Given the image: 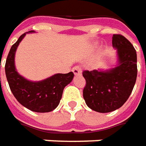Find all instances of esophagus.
Segmentation results:
<instances>
[{"mask_svg":"<svg viewBox=\"0 0 146 146\" xmlns=\"http://www.w3.org/2000/svg\"><path fill=\"white\" fill-rule=\"evenodd\" d=\"M72 71H73V73L75 75H81V73H82V68H81V67H79V66H75V67H73Z\"/></svg>","mask_w":146,"mask_h":146,"instance_id":"esophagus-1","label":"esophagus"}]
</instances>
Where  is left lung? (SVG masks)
Masks as SVG:
<instances>
[{"mask_svg": "<svg viewBox=\"0 0 146 146\" xmlns=\"http://www.w3.org/2000/svg\"><path fill=\"white\" fill-rule=\"evenodd\" d=\"M112 44L117 49V65L106 71H84L83 98L87 106L99 113L120 108L129 97L136 83L137 53L125 36L113 34Z\"/></svg>", "mask_w": 146, "mask_h": 146, "instance_id": "1", "label": "left lung"}]
</instances>
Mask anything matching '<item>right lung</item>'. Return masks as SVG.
I'll use <instances>...</instances> for the list:
<instances>
[{
  "label": "right lung",
  "instance_id": "add662e5",
  "mask_svg": "<svg viewBox=\"0 0 146 146\" xmlns=\"http://www.w3.org/2000/svg\"><path fill=\"white\" fill-rule=\"evenodd\" d=\"M30 31L29 33H33ZM24 33L12 46L5 63V75L10 90L18 102L32 111L46 113L55 110L62 98L64 87L71 83L74 74H56L39 82H32L19 75L14 63L18 45L25 36Z\"/></svg>",
  "mask_w": 146,
  "mask_h": 146
}]
</instances>
